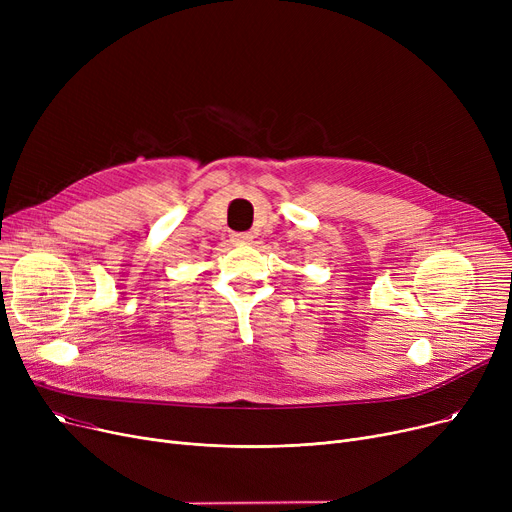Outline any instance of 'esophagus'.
<instances>
[{"instance_id":"obj_1","label":"esophagus","mask_w":512,"mask_h":512,"mask_svg":"<svg viewBox=\"0 0 512 512\" xmlns=\"http://www.w3.org/2000/svg\"><path fill=\"white\" fill-rule=\"evenodd\" d=\"M232 240L240 242V245H249V242L253 240V234L251 232H234Z\"/></svg>"}]
</instances>
